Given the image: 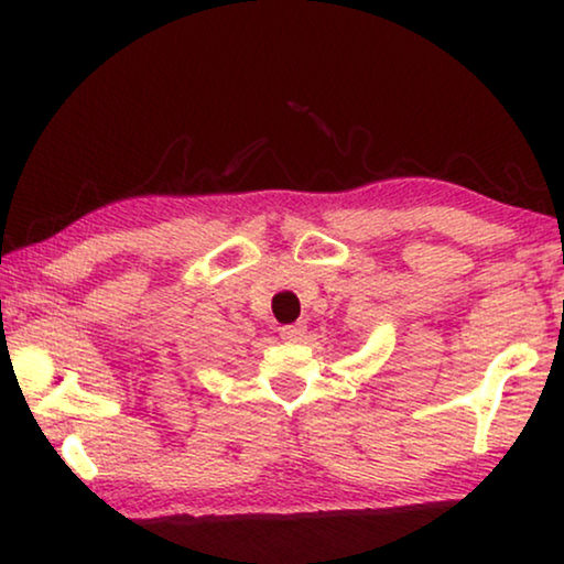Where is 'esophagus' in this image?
Masks as SVG:
<instances>
[{
	"label": "esophagus",
	"instance_id": "34e87169",
	"mask_svg": "<svg viewBox=\"0 0 564 564\" xmlns=\"http://www.w3.org/2000/svg\"><path fill=\"white\" fill-rule=\"evenodd\" d=\"M280 336L284 341H300L305 336V323H292V326H282Z\"/></svg>",
	"mask_w": 564,
	"mask_h": 564
}]
</instances>
